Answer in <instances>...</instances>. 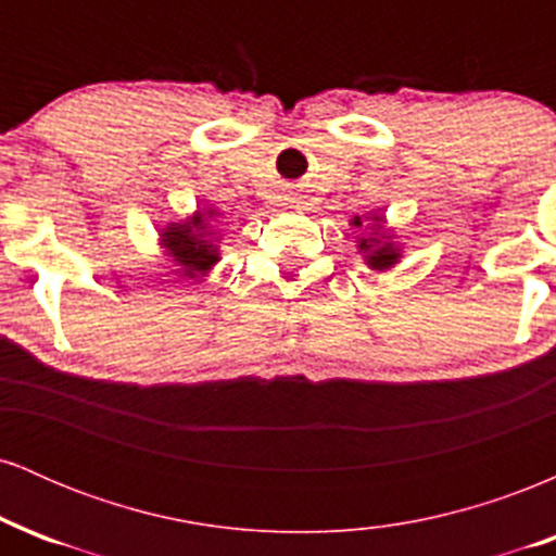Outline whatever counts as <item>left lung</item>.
I'll use <instances>...</instances> for the list:
<instances>
[{
  "instance_id": "left-lung-1",
  "label": "left lung",
  "mask_w": 556,
  "mask_h": 556,
  "mask_svg": "<svg viewBox=\"0 0 556 556\" xmlns=\"http://www.w3.org/2000/svg\"><path fill=\"white\" fill-rule=\"evenodd\" d=\"M368 227L363 225L361 216H355L353 227L363 229L358 235V253L366 261L368 269L374 271H389L400 264L402 251L400 245L394 242L392 229H384L387 219L381 214H368Z\"/></svg>"
}]
</instances>
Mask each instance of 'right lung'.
<instances>
[{
  "instance_id": "add662e5",
  "label": "right lung",
  "mask_w": 556,
  "mask_h": 556,
  "mask_svg": "<svg viewBox=\"0 0 556 556\" xmlns=\"http://www.w3.org/2000/svg\"><path fill=\"white\" fill-rule=\"evenodd\" d=\"M219 216L214 206L198 208L193 216H185L180 222H169L159 229V245L164 248V256L177 266L175 274L185 279H203L222 261L219 238L212 222Z\"/></svg>"
}]
</instances>
